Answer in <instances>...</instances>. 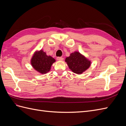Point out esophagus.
Here are the masks:
<instances>
[{
	"instance_id": "1",
	"label": "esophagus",
	"mask_w": 126,
	"mask_h": 126,
	"mask_svg": "<svg viewBox=\"0 0 126 126\" xmlns=\"http://www.w3.org/2000/svg\"><path fill=\"white\" fill-rule=\"evenodd\" d=\"M63 57H57V60H63Z\"/></svg>"
}]
</instances>
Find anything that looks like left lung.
<instances>
[{"label": "left lung", "mask_w": 126, "mask_h": 126, "mask_svg": "<svg viewBox=\"0 0 126 126\" xmlns=\"http://www.w3.org/2000/svg\"><path fill=\"white\" fill-rule=\"evenodd\" d=\"M65 62L69 69L77 74H81L88 69L91 64L90 61L77 51L71 53L69 57L66 58Z\"/></svg>", "instance_id": "1"}]
</instances>
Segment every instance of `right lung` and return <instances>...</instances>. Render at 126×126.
Masks as SVG:
<instances>
[{
	"label": "right lung",
	"instance_id": "right-lung-1",
	"mask_svg": "<svg viewBox=\"0 0 126 126\" xmlns=\"http://www.w3.org/2000/svg\"><path fill=\"white\" fill-rule=\"evenodd\" d=\"M56 60L50 56H47L43 50L36 51L31 59L33 68L42 74H46L50 70L51 66Z\"/></svg>",
	"mask_w": 126,
	"mask_h": 126
}]
</instances>
